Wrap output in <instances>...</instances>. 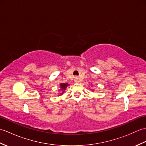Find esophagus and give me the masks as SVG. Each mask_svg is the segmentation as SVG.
<instances>
[{
	"mask_svg": "<svg viewBox=\"0 0 146 146\" xmlns=\"http://www.w3.org/2000/svg\"><path fill=\"white\" fill-rule=\"evenodd\" d=\"M74 81H75V83H78L79 82V80H78V77H75V80H74Z\"/></svg>",
	"mask_w": 146,
	"mask_h": 146,
	"instance_id": "1",
	"label": "esophagus"
}]
</instances>
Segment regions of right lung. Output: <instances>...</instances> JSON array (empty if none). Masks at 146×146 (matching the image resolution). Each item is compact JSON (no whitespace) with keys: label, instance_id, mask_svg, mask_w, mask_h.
Listing matches in <instances>:
<instances>
[{"label":"right lung","instance_id":"obj_1","mask_svg":"<svg viewBox=\"0 0 146 146\" xmlns=\"http://www.w3.org/2000/svg\"><path fill=\"white\" fill-rule=\"evenodd\" d=\"M69 85L68 84V83H60V90H61L63 91V93L60 94V95H61L62 94H63V92L65 90V89L67 87V86H68Z\"/></svg>","mask_w":146,"mask_h":146}]
</instances>
